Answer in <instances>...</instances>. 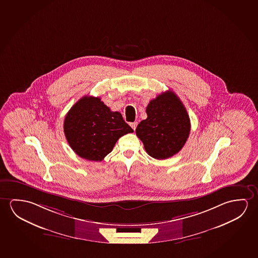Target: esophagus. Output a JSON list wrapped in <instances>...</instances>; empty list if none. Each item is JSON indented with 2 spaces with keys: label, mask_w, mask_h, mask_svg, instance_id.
<instances>
[{
  "label": "esophagus",
  "mask_w": 258,
  "mask_h": 258,
  "mask_svg": "<svg viewBox=\"0 0 258 258\" xmlns=\"http://www.w3.org/2000/svg\"><path fill=\"white\" fill-rule=\"evenodd\" d=\"M131 126L134 131L136 130V127H137V126H138V122H132L131 123Z\"/></svg>",
  "instance_id": "34e87169"
}]
</instances>
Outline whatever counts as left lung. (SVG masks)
Returning a JSON list of instances; mask_svg holds the SVG:
<instances>
[{"instance_id":"1","label":"left lung","mask_w":258,"mask_h":258,"mask_svg":"<svg viewBox=\"0 0 258 258\" xmlns=\"http://www.w3.org/2000/svg\"><path fill=\"white\" fill-rule=\"evenodd\" d=\"M147 114L136 133L147 154L159 160L178 154L190 132V119L182 102L174 92H164L151 100Z\"/></svg>"}]
</instances>
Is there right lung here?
<instances>
[{
    "label": "right lung",
    "mask_w": 258,
    "mask_h": 258,
    "mask_svg": "<svg viewBox=\"0 0 258 258\" xmlns=\"http://www.w3.org/2000/svg\"><path fill=\"white\" fill-rule=\"evenodd\" d=\"M63 130L72 150L95 162L110 154L120 137L133 132L119 111H111L99 97L87 95L69 111Z\"/></svg>",
    "instance_id": "add662e5"
}]
</instances>
